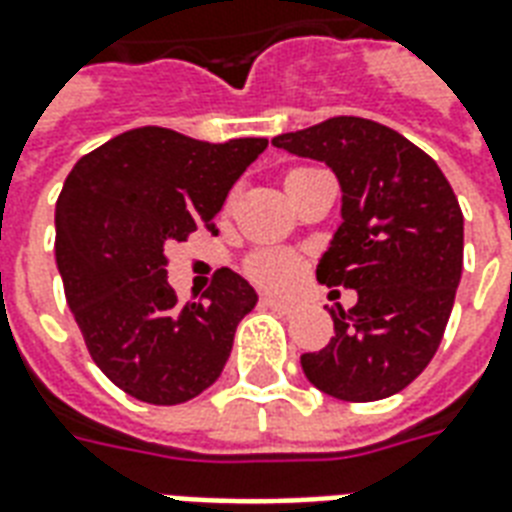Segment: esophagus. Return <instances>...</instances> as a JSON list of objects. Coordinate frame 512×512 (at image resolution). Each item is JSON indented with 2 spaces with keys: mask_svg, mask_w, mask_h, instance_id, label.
Instances as JSON below:
<instances>
[{
  "mask_svg": "<svg viewBox=\"0 0 512 512\" xmlns=\"http://www.w3.org/2000/svg\"><path fill=\"white\" fill-rule=\"evenodd\" d=\"M260 303H263L265 308H273V311H279V314H290V311H295V303H292V300L273 298V295H263V298H260Z\"/></svg>",
  "mask_w": 512,
  "mask_h": 512,
  "instance_id": "1",
  "label": "esophagus"
}]
</instances>
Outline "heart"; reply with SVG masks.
Instances as JSON below:
<instances>
[{
  "mask_svg": "<svg viewBox=\"0 0 512 512\" xmlns=\"http://www.w3.org/2000/svg\"><path fill=\"white\" fill-rule=\"evenodd\" d=\"M308 171L311 169H292L290 174H287V187H290L295 179L303 177V174H308ZM292 271H295V263H292L287 255H282V252H257V255L249 257L247 263L249 276H252L255 282L268 284V287H279V284H284L292 276Z\"/></svg>",
  "mask_w": 512,
  "mask_h": 512,
  "instance_id": "heart-1",
  "label": "heart"
}]
</instances>
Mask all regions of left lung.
<instances>
[{"mask_svg":"<svg viewBox=\"0 0 512 512\" xmlns=\"http://www.w3.org/2000/svg\"><path fill=\"white\" fill-rule=\"evenodd\" d=\"M327 163L341 185V225L319 284L357 290L333 314L335 335L300 357L319 392L370 403L397 395L435 357L462 279L464 217L427 152L365 117H330L271 139Z\"/></svg>","mask_w":512,"mask_h":512,"instance_id":"8db88e82","label":"left lung"}]
</instances>
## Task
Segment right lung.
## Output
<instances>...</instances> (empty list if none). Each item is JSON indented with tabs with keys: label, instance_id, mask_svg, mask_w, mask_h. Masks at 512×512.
<instances>
[{
	"label": "right lung",
	"instance_id": "right-lung-1",
	"mask_svg": "<svg viewBox=\"0 0 512 512\" xmlns=\"http://www.w3.org/2000/svg\"><path fill=\"white\" fill-rule=\"evenodd\" d=\"M268 139L209 144L144 126L74 163L56 204L66 303L99 370L136 400L179 405L220 378L252 284L220 268L204 300L179 306L166 247L212 228L228 190Z\"/></svg>",
	"mask_w": 512,
	"mask_h": 512
}]
</instances>
